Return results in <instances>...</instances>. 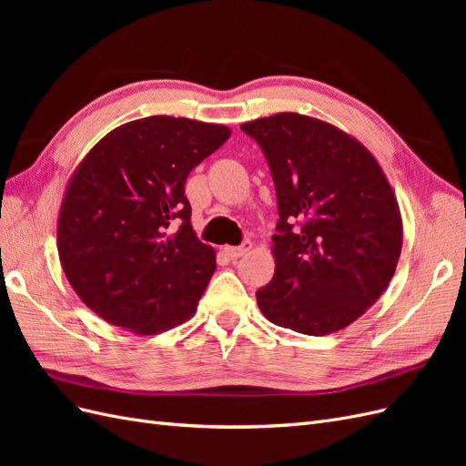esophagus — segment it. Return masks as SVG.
<instances>
[{
    "label": "esophagus",
    "mask_w": 466,
    "mask_h": 466,
    "mask_svg": "<svg viewBox=\"0 0 466 466\" xmlns=\"http://www.w3.org/2000/svg\"><path fill=\"white\" fill-rule=\"evenodd\" d=\"M250 248H252V243L248 241V238H245L241 245H238V247H228V248H225V252H228L231 258H241V257L247 255Z\"/></svg>",
    "instance_id": "esophagus-1"
}]
</instances>
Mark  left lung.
<instances>
[{
  "label": "left lung",
  "instance_id": "1",
  "mask_svg": "<svg viewBox=\"0 0 466 466\" xmlns=\"http://www.w3.org/2000/svg\"><path fill=\"white\" fill-rule=\"evenodd\" d=\"M241 130L260 146L278 198L262 315L309 336L348 327L380 298L400 257L402 219L383 171L354 137L295 112Z\"/></svg>",
  "mask_w": 466,
  "mask_h": 466
}]
</instances>
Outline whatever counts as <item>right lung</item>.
<instances>
[{
	"instance_id": "obj_1",
	"label": "right lung",
	"mask_w": 466,
	"mask_h": 466,
	"mask_svg": "<svg viewBox=\"0 0 466 466\" xmlns=\"http://www.w3.org/2000/svg\"><path fill=\"white\" fill-rule=\"evenodd\" d=\"M229 136L221 124L149 116L112 130L81 161L64 196L58 252L93 313L137 334L192 317L216 252L192 229L185 185Z\"/></svg>"
}]
</instances>
